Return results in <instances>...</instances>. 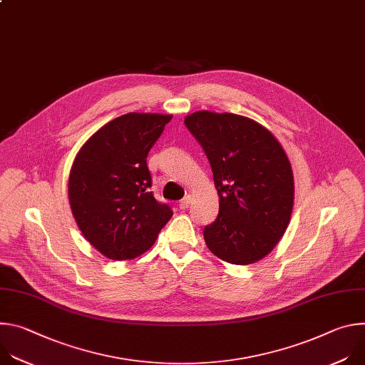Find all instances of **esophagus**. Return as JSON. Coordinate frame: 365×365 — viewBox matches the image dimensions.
Listing matches in <instances>:
<instances>
[{
  "mask_svg": "<svg viewBox=\"0 0 365 365\" xmlns=\"http://www.w3.org/2000/svg\"><path fill=\"white\" fill-rule=\"evenodd\" d=\"M189 205H190V196H186V197H183L182 200H180V203H179V207L180 210H187L189 207Z\"/></svg>",
  "mask_w": 365,
  "mask_h": 365,
  "instance_id": "obj_1",
  "label": "esophagus"
}]
</instances>
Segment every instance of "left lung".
I'll use <instances>...</instances> for the list:
<instances>
[{"mask_svg":"<svg viewBox=\"0 0 365 365\" xmlns=\"http://www.w3.org/2000/svg\"><path fill=\"white\" fill-rule=\"evenodd\" d=\"M185 125L210 160L220 214L203 230L205 242L227 263L245 266L266 257L290 222L293 172L276 137L254 120L196 111Z\"/></svg>","mask_w":365,"mask_h":365,"instance_id":"1","label":"left lung"}]
</instances>
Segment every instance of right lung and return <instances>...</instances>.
<instances>
[{
	"mask_svg": "<svg viewBox=\"0 0 365 365\" xmlns=\"http://www.w3.org/2000/svg\"><path fill=\"white\" fill-rule=\"evenodd\" d=\"M172 115L128 113L101 127L79 150L69 203L83 237L111 259L145 252L172 218L155 200L147 154Z\"/></svg>",
	"mask_w": 365,
	"mask_h": 365,
	"instance_id": "right-lung-1",
	"label": "right lung"
}]
</instances>
